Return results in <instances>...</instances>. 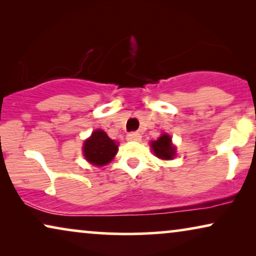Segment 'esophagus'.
<instances>
[{
  "label": "esophagus",
  "mask_w": 256,
  "mask_h": 256,
  "mask_svg": "<svg viewBox=\"0 0 256 256\" xmlns=\"http://www.w3.org/2000/svg\"><path fill=\"white\" fill-rule=\"evenodd\" d=\"M127 140L128 141H140V140H141V135H140V132H129L127 135Z\"/></svg>",
  "instance_id": "34e87169"
}]
</instances>
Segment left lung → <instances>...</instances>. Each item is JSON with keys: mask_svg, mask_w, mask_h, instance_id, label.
Returning a JSON list of instances; mask_svg holds the SVG:
<instances>
[{"mask_svg": "<svg viewBox=\"0 0 256 256\" xmlns=\"http://www.w3.org/2000/svg\"><path fill=\"white\" fill-rule=\"evenodd\" d=\"M152 148L155 155L162 160H171L176 152L174 146L171 144V138L166 134H163L157 141H152Z\"/></svg>", "mask_w": 256, "mask_h": 256, "instance_id": "8db88e82", "label": "left lung"}]
</instances>
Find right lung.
<instances>
[{"label": "right lung", "mask_w": 256, "mask_h": 256, "mask_svg": "<svg viewBox=\"0 0 256 256\" xmlns=\"http://www.w3.org/2000/svg\"><path fill=\"white\" fill-rule=\"evenodd\" d=\"M84 156L93 166H102L110 163L116 155L118 144L114 140L110 138L102 130L92 132L90 138L86 140L82 148Z\"/></svg>", "instance_id": "1"}]
</instances>
